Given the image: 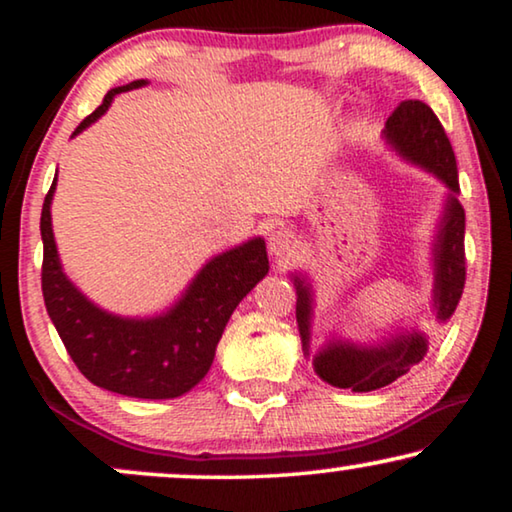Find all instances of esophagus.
Returning a JSON list of instances; mask_svg holds the SVG:
<instances>
[{"instance_id": "obj_1", "label": "esophagus", "mask_w": 512, "mask_h": 512, "mask_svg": "<svg viewBox=\"0 0 512 512\" xmlns=\"http://www.w3.org/2000/svg\"><path fill=\"white\" fill-rule=\"evenodd\" d=\"M296 235L291 233L289 228H277L272 230L270 237H268V249L270 254L275 258H289L296 254Z\"/></svg>"}]
</instances>
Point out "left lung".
<instances>
[{"label":"left lung","mask_w":512,"mask_h":512,"mask_svg":"<svg viewBox=\"0 0 512 512\" xmlns=\"http://www.w3.org/2000/svg\"><path fill=\"white\" fill-rule=\"evenodd\" d=\"M387 139L412 163L424 165L426 170L443 179L452 188L450 200L443 216V226L438 230L436 244V317L440 321L450 319L457 310L461 293L466 284V249H464V228L466 214L459 198L457 179V158H454L452 144L445 135L443 123L433 114L426 102L405 100L391 111L387 118ZM298 303L296 319L303 347L307 349V335H310V286L296 277ZM426 340L424 335L410 333L398 335L384 347L359 349L354 345L331 342L317 359L314 370L321 380L340 389L352 391H375L391 384L398 377L424 359Z\"/></svg>","instance_id":"1"}]
</instances>
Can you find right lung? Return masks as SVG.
Wrapping results in <instances>:
<instances>
[{"label": "right lung", "mask_w": 512, "mask_h": 512, "mask_svg": "<svg viewBox=\"0 0 512 512\" xmlns=\"http://www.w3.org/2000/svg\"><path fill=\"white\" fill-rule=\"evenodd\" d=\"M146 81H132L104 95L100 107L83 118L74 135L97 121L109 109L114 95L139 88ZM51 191L41 207V291L60 340L76 368L97 387L132 398H177L193 389L207 375L214 361L223 328L237 303L268 272L263 240L209 261L188 286L186 296L165 317L135 321L111 317L88 303L60 268L51 230Z\"/></svg>", "instance_id": "obj_1"}]
</instances>
